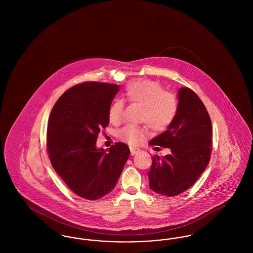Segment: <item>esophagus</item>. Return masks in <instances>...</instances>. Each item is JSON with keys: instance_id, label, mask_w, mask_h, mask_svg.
<instances>
[{"instance_id": "1", "label": "esophagus", "mask_w": 253, "mask_h": 253, "mask_svg": "<svg viewBox=\"0 0 253 253\" xmlns=\"http://www.w3.org/2000/svg\"><path fill=\"white\" fill-rule=\"evenodd\" d=\"M130 151H131V156H134V155L138 154V152H139V149H137V148H134V147H131V148H130Z\"/></svg>"}]
</instances>
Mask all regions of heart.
I'll return each mask as SVG.
<instances>
[{"label":"heart","instance_id":"heart-1","mask_svg":"<svg viewBox=\"0 0 253 253\" xmlns=\"http://www.w3.org/2000/svg\"><path fill=\"white\" fill-rule=\"evenodd\" d=\"M125 97L131 102L142 107L139 121H144L154 132H163L174 121L178 101L175 96L166 93L162 85L150 80L133 81L127 85ZM124 104L120 99L114 100L108 110L109 121L120 123L122 121ZM144 129L138 126L128 125L119 132L122 141L130 145H137L143 138Z\"/></svg>","mask_w":253,"mask_h":253}]
</instances>
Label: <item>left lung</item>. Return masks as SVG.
I'll use <instances>...</instances> for the list:
<instances>
[{
    "label": "left lung",
    "instance_id": "left-lung-1",
    "mask_svg": "<svg viewBox=\"0 0 253 253\" xmlns=\"http://www.w3.org/2000/svg\"><path fill=\"white\" fill-rule=\"evenodd\" d=\"M178 110L167 131L150 144L169 148L162 158L153 157L150 188L165 196L190 189L207 168L211 153V121L202 100L188 87L178 90Z\"/></svg>",
    "mask_w": 253,
    "mask_h": 253
}]
</instances>
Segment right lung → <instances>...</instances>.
<instances>
[{"instance_id":"obj_1","label":"right lung","mask_w":253,"mask_h":253,"mask_svg":"<svg viewBox=\"0 0 253 253\" xmlns=\"http://www.w3.org/2000/svg\"><path fill=\"white\" fill-rule=\"evenodd\" d=\"M120 85L84 83L55 103L47 125L49 159L61 179L79 196L96 200L111 193L130 157L122 142L96 148L97 134L109 124L108 110Z\"/></svg>"}]
</instances>
